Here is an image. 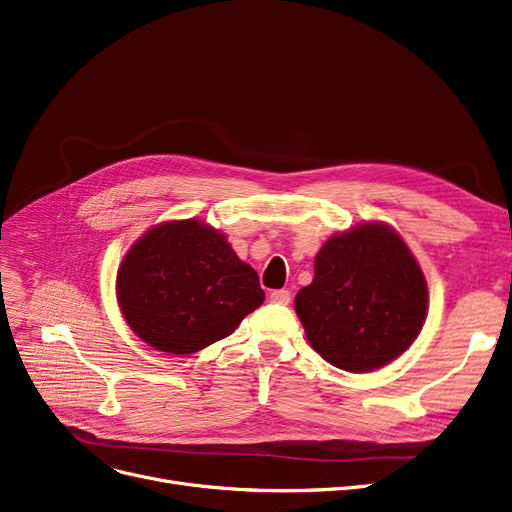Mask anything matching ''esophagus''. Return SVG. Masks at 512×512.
Wrapping results in <instances>:
<instances>
[{"mask_svg": "<svg viewBox=\"0 0 512 512\" xmlns=\"http://www.w3.org/2000/svg\"><path fill=\"white\" fill-rule=\"evenodd\" d=\"M270 301L280 303V305H286L288 301H291V291H286V288H278V291H272V293H270Z\"/></svg>", "mask_w": 512, "mask_h": 512, "instance_id": "1", "label": "esophagus"}]
</instances>
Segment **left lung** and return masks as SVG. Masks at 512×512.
Masks as SVG:
<instances>
[{
  "instance_id": "8db88e82",
  "label": "left lung",
  "mask_w": 512,
  "mask_h": 512,
  "mask_svg": "<svg viewBox=\"0 0 512 512\" xmlns=\"http://www.w3.org/2000/svg\"><path fill=\"white\" fill-rule=\"evenodd\" d=\"M427 303L425 274L402 236L383 224H362L328 238L295 311L309 345L328 364L370 372L414 343Z\"/></svg>"
}]
</instances>
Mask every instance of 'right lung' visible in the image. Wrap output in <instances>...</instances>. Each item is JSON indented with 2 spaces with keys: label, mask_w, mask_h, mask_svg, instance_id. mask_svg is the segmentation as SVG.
Here are the masks:
<instances>
[{
  "label": "right lung",
  "mask_w": 512,
  "mask_h": 512,
  "mask_svg": "<svg viewBox=\"0 0 512 512\" xmlns=\"http://www.w3.org/2000/svg\"><path fill=\"white\" fill-rule=\"evenodd\" d=\"M117 299L144 343L188 355L232 335L265 293L224 234L201 219H184L154 226L127 251Z\"/></svg>",
  "instance_id": "add662e5"
}]
</instances>
